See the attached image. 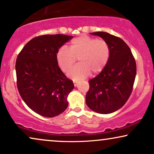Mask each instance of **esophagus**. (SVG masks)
Masks as SVG:
<instances>
[{"label": "esophagus", "mask_w": 154, "mask_h": 154, "mask_svg": "<svg viewBox=\"0 0 154 154\" xmlns=\"http://www.w3.org/2000/svg\"><path fill=\"white\" fill-rule=\"evenodd\" d=\"M73 84H74V86H76V85H77V82L76 81H73Z\"/></svg>", "instance_id": "34e87169"}]
</instances>
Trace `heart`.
<instances>
[{
    "label": "heart",
    "instance_id": "obj_1",
    "mask_svg": "<svg viewBox=\"0 0 154 154\" xmlns=\"http://www.w3.org/2000/svg\"><path fill=\"white\" fill-rule=\"evenodd\" d=\"M110 57L108 43L103 39L82 35L74 38L69 49L61 47L57 53V61L61 71L67 73L76 61L79 63L70 70L69 76L75 81L86 78L91 72L100 73L106 66Z\"/></svg>",
    "mask_w": 154,
    "mask_h": 154
}]
</instances>
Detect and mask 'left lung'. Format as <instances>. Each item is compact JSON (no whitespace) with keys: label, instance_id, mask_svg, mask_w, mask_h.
Wrapping results in <instances>:
<instances>
[{"label":"left lung","instance_id":"1","mask_svg":"<svg viewBox=\"0 0 154 154\" xmlns=\"http://www.w3.org/2000/svg\"><path fill=\"white\" fill-rule=\"evenodd\" d=\"M91 34L108 43L110 57L103 71L89 80L85 102L95 112L109 114L128 100L137 74V64L130 48L121 38L105 32Z\"/></svg>","mask_w":154,"mask_h":154}]
</instances>
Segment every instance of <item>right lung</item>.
Segmentation results:
<instances>
[{"instance_id":"1","label":"right lung","mask_w":154,"mask_h":154,"mask_svg":"<svg viewBox=\"0 0 154 154\" xmlns=\"http://www.w3.org/2000/svg\"><path fill=\"white\" fill-rule=\"evenodd\" d=\"M72 38L59 34L38 36L26 44L16 59L20 95L32 110L42 116H57L68 107V95L74 85L58 66L57 53Z\"/></svg>"}]
</instances>
